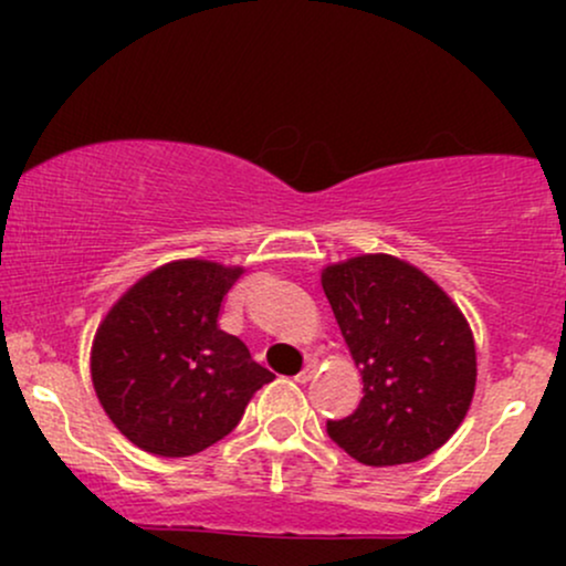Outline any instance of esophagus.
Wrapping results in <instances>:
<instances>
[{"mask_svg":"<svg viewBox=\"0 0 566 566\" xmlns=\"http://www.w3.org/2000/svg\"><path fill=\"white\" fill-rule=\"evenodd\" d=\"M314 375H316V361H305V367L295 375V380L297 382H308V380H314Z\"/></svg>","mask_w":566,"mask_h":566,"instance_id":"1","label":"esophagus"}]
</instances>
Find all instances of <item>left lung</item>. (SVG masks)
I'll use <instances>...</instances> for the list:
<instances>
[{"instance_id":"1","label":"left lung","mask_w":566,"mask_h":566,"mask_svg":"<svg viewBox=\"0 0 566 566\" xmlns=\"http://www.w3.org/2000/svg\"><path fill=\"white\" fill-rule=\"evenodd\" d=\"M322 287L365 382L359 407L327 420L329 439L375 469L437 452L463 423L476 386L465 316L437 282L394 255L327 265Z\"/></svg>"}]
</instances>
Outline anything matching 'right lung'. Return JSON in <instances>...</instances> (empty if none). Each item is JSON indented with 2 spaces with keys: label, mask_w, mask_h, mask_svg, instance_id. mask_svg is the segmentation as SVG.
I'll return each instance as SVG.
<instances>
[{
  "label": "right lung",
  "mask_w": 566,
  "mask_h": 566,
  "mask_svg": "<svg viewBox=\"0 0 566 566\" xmlns=\"http://www.w3.org/2000/svg\"><path fill=\"white\" fill-rule=\"evenodd\" d=\"M239 265L175 261L133 284L97 327L93 386L140 450L197 454L237 428L247 401L274 380L237 335L218 327Z\"/></svg>",
  "instance_id": "add662e5"
}]
</instances>
